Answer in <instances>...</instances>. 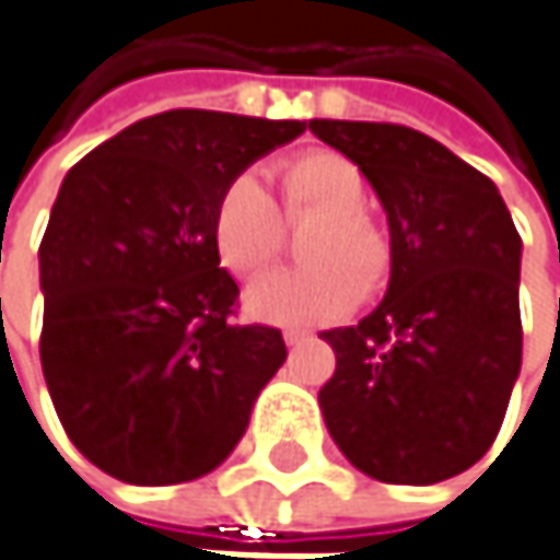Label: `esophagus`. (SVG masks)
Returning <instances> with one entry per match:
<instances>
[{"label": "esophagus", "instance_id": "1", "mask_svg": "<svg viewBox=\"0 0 560 560\" xmlns=\"http://www.w3.org/2000/svg\"><path fill=\"white\" fill-rule=\"evenodd\" d=\"M311 342V336L307 332H301V329H284V346L288 348H301Z\"/></svg>", "mask_w": 560, "mask_h": 560}]
</instances>
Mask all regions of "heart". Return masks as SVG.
Returning a JSON list of instances; mask_svg holds the SVG:
<instances>
[{
    "label": "heart",
    "instance_id": "obj_1",
    "mask_svg": "<svg viewBox=\"0 0 560 560\" xmlns=\"http://www.w3.org/2000/svg\"><path fill=\"white\" fill-rule=\"evenodd\" d=\"M281 214L288 221L316 214L301 241L304 266L276 269L253 281L244 307L259 323H326L389 279L393 247L368 209L371 186L361 167L339 151H307L272 167ZM212 237L218 259L237 279L266 269L281 249V218L262 183L241 174L214 202Z\"/></svg>",
    "mask_w": 560,
    "mask_h": 560
}]
</instances>
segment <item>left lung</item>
<instances>
[{
    "mask_svg": "<svg viewBox=\"0 0 560 560\" xmlns=\"http://www.w3.org/2000/svg\"><path fill=\"white\" fill-rule=\"evenodd\" d=\"M374 186L389 221V288L358 326L329 329L319 389L332 441L389 485L459 476L494 444L520 377V234L498 186L396 122L311 119Z\"/></svg>",
    "mask_w": 560,
    "mask_h": 560,
    "instance_id": "left-lung-1",
    "label": "left lung"
}]
</instances>
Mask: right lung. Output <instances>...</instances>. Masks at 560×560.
<instances>
[{
  "label": "right lung",
  "mask_w": 560,
  "mask_h": 560,
  "mask_svg": "<svg viewBox=\"0 0 560 560\" xmlns=\"http://www.w3.org/2000/svg\"><path fill=\"white\" fill-rule=\"evenodd\" d=\"M298 119L167 110L84 154L40 241V364L69 441L107 476L177 485L221 466L284 361L237 326L214 202Z\"/></svg>",
  "instance_id": "obj_1"
}]
</instances>
